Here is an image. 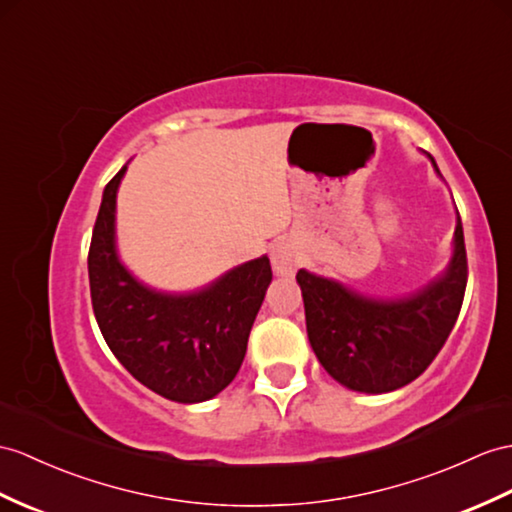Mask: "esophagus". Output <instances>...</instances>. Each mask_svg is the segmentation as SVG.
Listing matches in <instances>:
<instances>
[{
    "instance_id": "obj_1",
    "label": "esophagus",
    "mask_w": 512,
    "mask_h": 512,
    "mask_svg": "<svg viewBox=\"0 0 512 512\" xmlns=\"http://www.w3.org/2000/svg\"><path fill=\"white\" fill-rule=\"evenodd\" d=\"M271 265L278 273H282V276H286V273H293L295 267L299 265L297 249L291 243H278L271 252Z\"/></svg>"
}]
</instances>
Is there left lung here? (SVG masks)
Wrapping results in <instances>:
<instances>
[{"mask_svg": "<svg viewBox=\"0 0 512 512\" xmlns=\"http://www.w3.org/2000/svg\"><path fill=\"white\" fill-rule=\"evenodd\" d=\"M430 160L436 169L432 156ZM297 282L304 297L308 341L323 369L352 391L400 389L430 367L463 306L467 249L460 215L454 256L445 273L408 297H367L306 269L297 271Z\"/></svg>", "mask_w": 512, "mask_h": 512, "instance_id": "left-lung-1", "label": "left lung"}]
</instances>
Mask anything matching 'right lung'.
Returning a JSON list of instances; mask_svg holds the SVG:
<instances>
[{
	"mask_svg": "<svg viewBox=\"0 0 512 512\" xmlns=\"http://www.w3.org/2000/svg\"><path fill=\"white\" fill-rule=\"evenodd\" d=\"M123 173L126 167L106 184L89 247L97 326L110 352L147 389L180 404L206 402L241 369L271 282L269 258L234 267L195 293L149 289L117 256L115 204Z\"/></svg>",
	"mask_w": 512,
	"mask_h": 512,
	"instance_id": "right-lung-1",
	"label": "right lung"
}]
</instances>
